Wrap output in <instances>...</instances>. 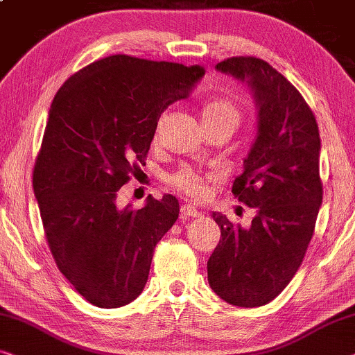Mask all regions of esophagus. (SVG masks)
<instances>
[{
	"label": "esophagus",
	"instance_id": "esophagus-1",
	"mask_svg": "<svg viewBox=\"0 0 355 355\" xmlns=\"http://www.w3.org/2000/svg\"><path fill=\"white\" fill-rule=\"evenodd\" d=\"M199 216H202V214L199 212L194 206H189V204H183L182 209H180V217H182L183 220H187V218H193V217H199Z\"/></svg>",
	"mask_w": 355,
	"mask_h": 355
}]
</instances>
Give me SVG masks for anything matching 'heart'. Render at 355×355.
<instances>
[{
  "label": "heart",
  "mask_w": 355,
  "mask_h": 355,
  "mask_svg": "<svg viewBox=\"0 0 355 355\" xmlns=\"http://www.w3.org/2000/svg\"><path fill=\"white\" fill-rule=\"evenodd\" d=\"M241 119L239 109L234 106L228 99H211V101L204 103L201 107V121L204 125L209 123H230L236 128ZM172 183L175 184L178 189H182L183 193L189 194L193 198H201L206 193V182L198 175L196 172L184 168L172 177Z\"/></svg>",
  "instance_id": "b5f03b06"
}]
</instances>
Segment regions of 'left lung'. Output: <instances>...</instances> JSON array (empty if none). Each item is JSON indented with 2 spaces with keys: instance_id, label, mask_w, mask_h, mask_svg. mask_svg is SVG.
<instances>
[{
  "instance_id": "1",
  "label": "left lung",
  "mask_w": 355,
  "mask_h": 355,
  "mask_svg": "<svg viewBox=\"0 0 355 355\" xmlns=\"http://www.w3.org/2000/svg\"><path fill=\"white\" fill-rule=\"evenodd\" d=\"M216 69L246 83L256 103V138L232 188L256 216L241 227L212 212L222 236L207 279L232 306L261 307L291 282L312 239L323 194L320 135L301 93L268 62L232 58Z\"/></svg>"
}]
</instances>
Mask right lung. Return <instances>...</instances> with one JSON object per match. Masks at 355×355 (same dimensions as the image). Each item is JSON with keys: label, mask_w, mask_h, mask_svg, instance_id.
Instances as JSON below:
<instances>
[{"label": "right lung", "mask_w": 355, "mask_h": 355, "mask_svg": "<svg viewBox=\"0 0 355 355\" xmlns=\"http://www.w3.org/2000/svg\"><path fill=\"white\" fill-rule=\"evenodd\" d=\"M201 66L116 54L66 80L48 112L33 191L56 266L101 309L135 301L156 244L177 222L175 196L117 207V191L144 164L164 109L188 98Z\"/></svg>", "instance_id": "obj_1"}]
</instances>
